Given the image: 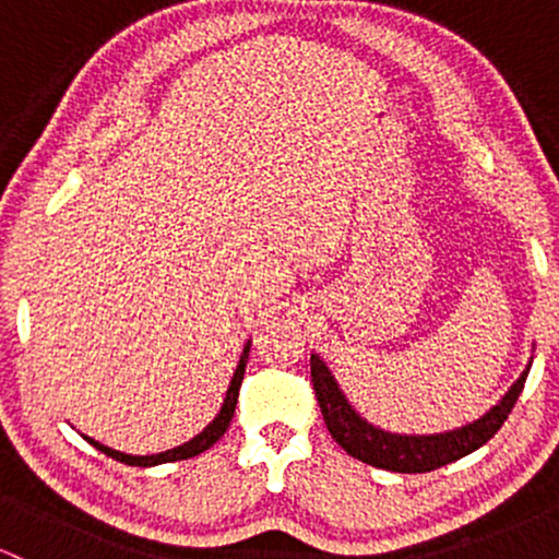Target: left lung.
I'll list each match as a JSON object with an SVG mask.
<instances>
[{
	"instance_id": "obj_1",
	"label": "left lung",
	"mask_w": 559,
	"mask_h": 559,
	"mask_svg": "<svg viewBox=\"0 0 559 559\" xmlns=\"http://www.w3.org/2000/svg\"><path fill=\"white\" fill-rule=\"evenodd\" d=\"M528 370L531 362L525 365L521 378L507 389L502 400L493 404L489 413L480 415L478 420L444 433L407 436L383 431V428L365 420L344 396V391L336 383V378H333L329 365L320 360L318 355H310L312 389H316L320 413H323L325 426H329L336 444L346 454H352V457L391 473H428L441 465L454 463V460L465 457V454L476 452L478 447H484L502 428L507 415L515 407L518 396H521L525 386V378H528Z\"/></svg>"
}]
</instances>
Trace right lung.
Returning <instances> with one entry per match:
<instances>
[{
  "label": "right lung",
  "mask_w": 559,
  "mask_h": 559,
  "mask_svg": "<svg viewBox=\"0 0 559 559\" xmlns=\"http://www.w3.org/2000/svg\"><path fill=\"white\" fill-rule=\"evenodd\" d=\"M249 346L252 342H247L243 346L241 357H239V365H236L234 370V378H230L228 383V391H226V400L221 404V413L215 415V420L210 423L207 428H204L202 433H197L194 439L186 441L181 447H173L168 452H159V454H126V452H118V449H110L105 444H99V441H94L92 436H83V439L88 441V444L99 449V452H105L107 457L118 460V463H126V465H133V467H152V465H163V463H178V460H189V457H197V454H202L204 449H210L215 444L217 439H221L223 433L228 431L230 426V418H234V409H236V400H239V389H241V378H243V370H247V360H249Z\"/></svg>",
  "instance_id": "right-lung-1"
}]
</instances>
